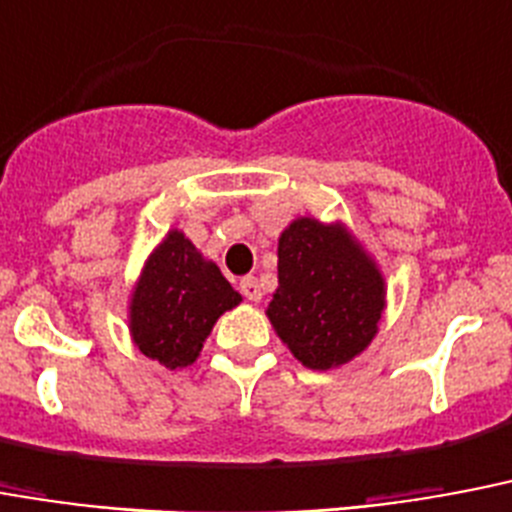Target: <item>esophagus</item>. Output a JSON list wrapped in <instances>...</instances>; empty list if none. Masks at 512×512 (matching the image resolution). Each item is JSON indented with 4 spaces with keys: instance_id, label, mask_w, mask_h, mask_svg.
<instances>
[{
    "instance_id": "1",
    "label": "esophagus",
    "mask_w": 512,
    "mask_h": 512,
    "mask_svg": "<svg viewBox=\"0 0 512 512\" xmlns=\"http://www.w3.org/2000/svg\"><path fill=\"white\" fill-rule=\"evenodd\" d=\"M240 293H243V296L248 298L251 304H259L261 301L259 280H256V277H243V280H240Z\"/></svg>"
}]
</instances>
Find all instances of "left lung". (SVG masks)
I'll use <instances>...</instances> for the list:
<instances>
[{"instance_id": "1", "label": "left lung", "mask_w": 512, "mask_h": 512, "mask_svg": "<svg viewBox=\"0 0 512 512\" xmlns=\"http://www.w3.org/2000/svg\"><path fill=\"white\" fill-rule=\"evenodd\" d=\"M386 309V277L343 222L298 216L277 240L267 317L309 370H333L367 349Z\"/></svg>"}]
</instances>
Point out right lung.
Masks as SVG:
<instances>
[{
    "mask_svg": "<svg viewBox=\"0 0 512 512\" xmlns=\"http://www.w3.org/2000/svg\"><path fill=\"white\" fill-rule=\"evenodd\" d=\"M243 296L182 230H169L147 256L129 298V335L166 370L190 367L224 312Z\"/></svg>",
    "mask_w": 512,
    "mask_h": 512,
    "instance_id": "obj_1",
    "label": "right lung"
}]
</instances>
